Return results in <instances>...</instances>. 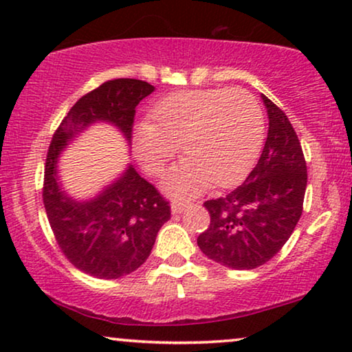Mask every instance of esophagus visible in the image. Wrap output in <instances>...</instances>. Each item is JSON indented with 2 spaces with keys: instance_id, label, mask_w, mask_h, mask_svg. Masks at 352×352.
Masks as SVG:
<instances>
[{
  "instance_id": "obj_1",
  "label": "esophagus",
  "mask_w": 352,
  "mask_h": 352,
  "mask_svg": "<svg viewBox=\"0 0 352 352\" xmlns=\"http://www.w3.org/2000/svg\"><path fill=\"white\" fill-rule=\"evenodd\" d=\"M189 201H173L171 204V213L173 214H181L182 211H186L187 208H189Z\"/></svg>"
}]
</instances>
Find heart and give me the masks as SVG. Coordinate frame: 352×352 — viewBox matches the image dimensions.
I'll return each instance as SVG.
<instances>
[{
	"label": "heart",
	"mask_w": 352,
	"mask_h": 352,
	"mask_svg": "<svg viewBox=\"0 0 352 352\" xmlns=\"http://www.w3.org/2000/svg\"><path fill=\"white\" fill-rule=\"evenodd\" d=\"M152 124L134 134L139 162L152 175L179 151L187 160L166 177V189L190 197L206 186L234 184L252 165L264 138L261 105L245 89H194L168 96L152 110Z\"/></svg>",
	"instance_id": "b5f03b06"
}]
</instances>
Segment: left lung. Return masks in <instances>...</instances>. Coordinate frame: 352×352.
Listing matches in <instances>:
<instances>
[{
  "mask_svg": "<svg viewBox=\"0 0 352 352\" xmlns=\"http://www.w3.org/2000/svg\"><path fill=\"white\" fill-rule=\"evenodd\" d=\"M269 131L256 166L237 189L204 206L210 228L197 243L213 261L230 269L263 266L280 252L302 213L306 160L290 120L261 94Z\"/></svg>",
  "mask_w": 352,
  "mask_h": 352,
  "instance_id": "8db88e82",
  "label": "left lung"
}]
</instances>
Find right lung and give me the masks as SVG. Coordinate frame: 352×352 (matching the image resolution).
Returning <instances> with one entry per match:
<instances>
[{
	"label": "right lung",
	"mask_w": 352,
	"mask_h": 352,
	"mask_svg": "<svg viewBox=\"0 0 352 352\" xmlns=\"http://www.w3.org/2000/svg\"><path fill=\"white\" fill-rule=\"evenodd\" d=\"M153 89L142 80L105 81L76 100L50 144L43 182L47 221L65 258L93 277L118 278L142 266L171 218L170 201L133 165L96 199L76 201L60 189L57 160L67 142L96 122L115 124L131 141L136 105Z\"/></svg>",
	"instance_id": "1"
}]
</instances>
